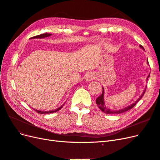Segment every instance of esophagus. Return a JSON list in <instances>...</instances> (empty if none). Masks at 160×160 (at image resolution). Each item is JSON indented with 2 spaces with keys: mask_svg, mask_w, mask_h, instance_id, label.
<instances>
[{
  "mask_svg": "<svg viewBox=\"0 0 160 160\" xmlns=\"http://www.w3.org/2000/svg\"><path fill=\"white\" fill-rule=\"evenodd\" d=\"M95 78V74L92 73V72H90V73H88L87 75H85V81H90L91 80H93Z\"/></svg>",
  "mask_w": 160,
  "mask_h": 160,
  "instance_id": "34e87169",
  "label": "esophagus"
}]
</instances>
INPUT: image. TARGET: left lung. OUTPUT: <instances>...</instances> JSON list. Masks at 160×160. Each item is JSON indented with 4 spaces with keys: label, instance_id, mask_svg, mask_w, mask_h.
I'll return each instance as SVG.
<instances>
[{
    "label": "left lung",
    "instance_id": "8db88e82",
    "mask_svg": "<svg viewBox=\"0 0 160 160\" xmlns=\"http://www.w3.org/2000/svg\"><path fill=\"white\" fill-rule=\"evenodd\" d=\"M139 47H141L142 49H144V48L143 47L142 45H140ZM147 62H148V64L149 65V62L147 61ZM149 75H150V73L149 74V75H148V77L147 80H148V79L149 77ZM146 89H145V90H144V91H143V94L141 95V97H140V98H139L136 101H135V103H133V104H132L131 105H129L128 107L125 108H123V109H120V110H118V111H116V110L114 111V110H111V109H109L106 108V107L105 106L104 99H103V98H104V89H103V93H101V95L100 96H99L98 98L96 99V103H97V105H98V108H99L101 111H102L103 112H104V113H107V114H119V113H122L125 112V111H128V110H129V109H132V108L134 107V106L137 104V103L138 102V101L142 99L143 95L144 93H145V92H146Z\"/></svg>",
    "mask_w": 160,
    "mask_h": 160
}]
</instances>
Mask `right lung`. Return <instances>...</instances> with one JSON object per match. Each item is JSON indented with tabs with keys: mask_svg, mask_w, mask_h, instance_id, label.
Masks as SVG:
<instances>
[{
	"mask_svg": "<svg viewBox=\"0 0 160 160\" xmlns=\"http://www.w3.org/2000/svg\"><path fill=\"white\" fill-rule=\"evenodd\" d=\"M52 35L50 33H45V34H41V35H37V36H35V37H32V38H45V37H49ZM64 104L62 105L61 107L57 108L55 110H52V111H39V110H37V109H34L35 110L37 113H41V114H44V113H55V112H57V111H58L59 110H60L62 107H63Z\"/></svg>",
	"mask_w": 160,
	"mask_h": 160,
	"instance_id": "obj_1",
	"label": "right lung"
}]
</instances>
